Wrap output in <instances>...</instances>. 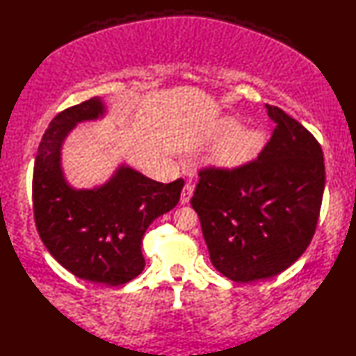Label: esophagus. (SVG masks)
<instances>
[{"mask_svg": "<svg viewBox=\"0 0 356 356\" xmlns=\"http://www.w3.org/2000/svg\"><path fill=\"white\" fill-rule=\"evenodd\" d=\"M193 191H194V186L191 184H185V186L182 188V193H180V203L190 202Z\"/></svg>", "mask_w": 356, "mask_h": 356, "instance_id": "1", "label": "esophagus"}]
</instances>
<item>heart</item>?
<instances>
[{"instance_id":"1","label":"heart","mask_w":356,"mask_h":356,"mask_svg":"<svg viewBox=\"0 0 356 356\" xmlns=\"http://www.w3.org/2000/svg\"><path fill=\"white\" fill-rule=\"evenodd\" d=\"M218 133L228 134L214 151V162L223 168L245 165L260 153L264 143V134L259 127H240L232 118L220 120Z\"/></svg>"}]
</instances>
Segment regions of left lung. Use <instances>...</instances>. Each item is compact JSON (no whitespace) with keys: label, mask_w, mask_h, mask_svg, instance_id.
<instances>
[{"label":"left lung","mask_w":356,"mask_h":356,"mask_svg":"<svg viewBox=\"0 0 356 356\" xmlns=\"http://www.w3.org/2000/svg\"><path fill=\"white\" fill-rule=\"evenodd\" d=\"M275 128L254 161L199 171L191 205L214 268L232 282L274 277L297 261L318 222L321 145L289 115L266 105Z\"/></svg>","instance_id":"obj_1"}]
</instances>
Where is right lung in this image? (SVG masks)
Segmentation results:
<instances>
[{
  "label": "right lung",
  "mask_w": 356,
  "mask_h": 356,
  "mask_svg": "<svg viewBox=\"0 0 356 356\" xmlns=\"http://www.w3.org/2000/svg\"><path fill=\"white\" fill-rule=\"evenodd\" d=\"M104 113L95 96L53 118L35 159L33 216L42 243L61 266L87 282L119 286L143 270V234L177 205L184 180L165 185L122 165L99 188H72L61 170L63 142L78 122Z\"/></svg>",
  "instance_id": "add662e5"
}]
</instances>
